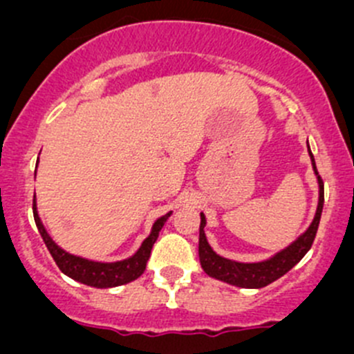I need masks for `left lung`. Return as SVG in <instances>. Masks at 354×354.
I'll return each mask as SVG.
<instances>
[{"instance_id": "left-lung-1", "label": "left lung", "mask_w": 354, "mask_h": 354, "mask_svg": "<svg viewBox=\"0 0 354 354\" xmlns=\"http://www.w3.org/2000/svg\"><path fill=\"white\" fill-rule=\"evenodd\" d=\"M308 144V142H306ZM308 154L312 159L313 171H315L317 181H319V205H317L315 217H313L312 224L308 230L296 238L291 245L286 246L284 250L277 252L276 255L270 259L262 260V262H234V260L224 259V257L217 255L209 245L205 238V227L207 221L203 214H200V236H198V257H200V266H202L203 272L207 276L219 279L223 283L231 284V286L246 288V289H259L267 286V284L274 283L279 277H283L288 270H291L303 257L306 255L310 248H312L313 240H315L317 230H319L320 216H322V207H324V183L320 178L319 171H317L315 159H313L312 151L308 145Z\"/></svg>"}]
</instances>
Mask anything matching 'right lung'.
<instances>
[{"label": "right lung", "mask_w": 354, "mask_h": 354, "mask_svg": "<svg viewBox=\"0 0 354 354\" xmlns=\"http://www.w3.org/2000/svg\"><path fill=\"white\" fill-rule=\"evenodd\" d=\"M34 219L35 226H37L39 233H41L42 240H44L46 246H48L49 253L55 259L56 266L59 267L63 274H66L71 279L78 281L82 284H87L92 288H114L121 286V284L131 283V281L138 279V277L144 274L145 267H147V260L151 257V250L154 246L157 236H159V231L162 230L164 223L167 221V217L171 216V212H167L166 216L159 217L156 221L154 226H152L151 234L144 240L140 248L137 250L135 255H131L130 259L120 260V262H94V260L82 259V257L71 255V253L65 252L63 248H59L58 245L53 241V238L49 236L46 227L42 226L41 217L37 214V205H35V195H34Z\"/></svg>", "instance_id": "obj_1"}]
</instances>
